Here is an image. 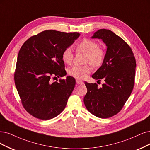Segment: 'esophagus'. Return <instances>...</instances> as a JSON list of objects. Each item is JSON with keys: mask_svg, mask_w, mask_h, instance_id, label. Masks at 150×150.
<instances>
[{"mask_svg": "<svg viewBox=\"0 0 150 150\" xmlns=\"http://www.w3.org/2000/svg\"><path fill=\"white\" fill-rule=\"evenodd\" d=\"M76 83L77 84H79V85H82V84L84 83L83 81H81V80H76Z\"/></svg>", "mask_w": 150, "mask_h": 150, "instance_id": "obj_1", "label": "esophagus"}]
</instances>
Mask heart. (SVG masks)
<instances>
[{"mask_svg":"<svg viewBox=\"0 0 150 150\" xmlns=\"http://www.w3.org/2000/svg\"><path fill=\"white\" fill-rule=\"evenodd\" d=\"M75 48L77 51L86 54L85 65H75L67 70L68 74L76 79H83L91 71V65L94 67H101L106 58V52L100 47H98V43L90 39L84 38L76 44ZM62 59L63 62L70 65L73 62L74 54L70 47H66L62 52Z\"/></svg>","mask_w":150,"mask_h":150,"instance_id":"obj_1","label":"heart"}]
</instances>
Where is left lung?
I'll list each match as a JSON object with an SVG mask.
<instances>
[{
  "label": "left lung",
  "instance_id": "1",
  "mask_svg": "<svg viewBox=\"0 0 150 150\" xmlns=\"http://www.w3.org/2000/svg\"><path fill=\"white\" fill-rule=\"evenodd\" d=\"M91 38L101 39L107 46L103 64L92 75L98 81L105 83L99 88L96 83L85 81L87 93L83 101L90 113L106 119L119 113L130 96L136 61L129 44L110 30H99Z\"/></svg>",
  "mask_w": 150,
  "mask_h": 150
}]
</instances>
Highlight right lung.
I'll list each match as a JSON object with an SVG mask.
<instances>
[{
    "instance_id": "right-lung-1",
    "label": "right lung",
    "mask_w": 150,
    "mask_h": 150,
    "mask_svg": "<svg viewBox=\"0 0 150 150\" xmlns=\"http://www.w3.org/2000/svg\"><path fill=\"white\" fill-rule=\"evenodd\" d=\"M80 33L46 30L30 37L19 51L14 74L21 102L33 117L49 120L65 109L75 85L70 76L52 82V77L66 75L62 52Z\"/></svg>"
}]
</instances>
